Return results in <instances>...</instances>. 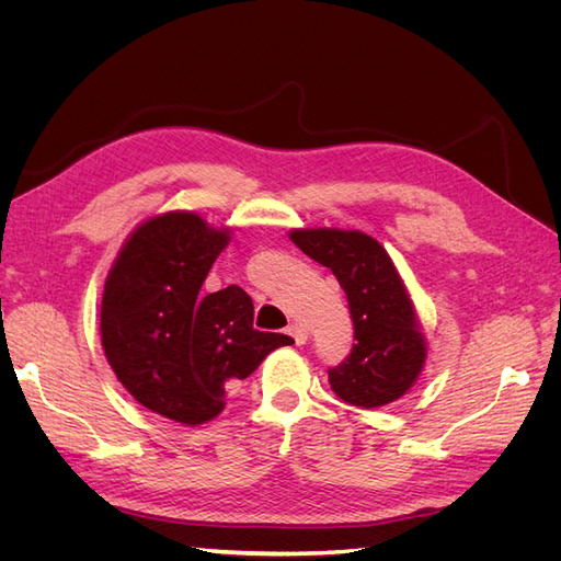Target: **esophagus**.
Returning <instances> with one entry per match:
<instances>
[{
	"mask_svg": "<svg viewBox=\"0 0 561 561\" xmlns=\"http://www.w3.org/2000/svg\"><path fill=\"white\" fill-rule=\"evenodd\" d=\"M287 334H290L293 339H295V344L297 346H301V344H307V336H309V330L304 328V325H299V322H293L290 328H287Z\"/></svg>",
	"mask_w": 561,
	"mask_h": 561,
	"instance_id": "esophagus-1",
	"label": "esophagus"
}]
</instances>
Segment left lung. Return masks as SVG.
<instances>
[{"mask_svg":"<svg viewBox=\"0 0 561 561\" xmlns=\"http://www.w3.org/2000/svg\"><path fill=\"white\" fill-rule=\"evenodd\" d=\"M290 239L332 271L348 299L355 344L328 369L336 398L375 410L404 396L423 367L426 344L388 252L363 231L297 229Z\"/></svg>","mask_w":561,"mask_h":561,"instance_id":"obj_1","label":"left lung"}]
</instances>
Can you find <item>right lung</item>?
<instances>
[{"label":"right lung","mask_w":561,"mask_h":561,"mask_svg":"<svg viewBox=\"0 0 561 561\" xmlns=\"http://www.w3.org/2000/svg\"><path fill=\"white\" fill-rule=\"evenodd\" d=\"M229 231L194 213H165L133 231L100 307L103 348L116 379L147 410L196 426L225 410L227 386L250 377L293 336L252 328L239 285L201 295Z\"/></svg>","instance_id":"add662e5"}]
</instances>
